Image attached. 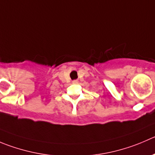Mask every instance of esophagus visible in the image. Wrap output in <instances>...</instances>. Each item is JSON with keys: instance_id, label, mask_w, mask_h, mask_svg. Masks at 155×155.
I'll return each instance as SVG.
<instances>
[{"instance_id": "esophagus-1", "label": "esophagus", "mask_w": 155, "mask_h": 155, "mask_svg": "<svg viewBox=\"0 0 155 155\" xmlns=\"http://www.w3.org/2000/svg\"><path fill=\"white\" fill-rule=\"evenodd\" d=\"M72 83H73V84H78V80H74L73 81H72Z\"/></svg>"}]
</instances>
